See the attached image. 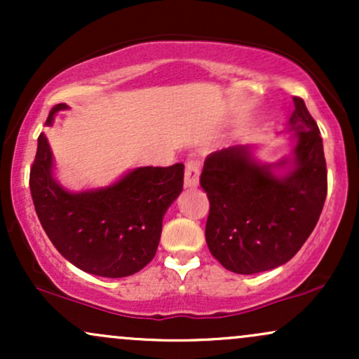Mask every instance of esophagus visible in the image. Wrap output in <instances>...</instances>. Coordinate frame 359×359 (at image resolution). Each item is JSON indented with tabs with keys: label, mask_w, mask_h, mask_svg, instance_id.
<instances>
[{
	"label": "esophagus",
	"mask_w": 359,
	"mask_h": 359,
	"mask_svg": "<svg viewBox=\"0 0 359 359\" xmlns=\"http://www.w3.org/2000/svg\"><path fill=\"white\" fill-rule=\"evenodd\" d=\"M201 175V158L196 155H191L185 162V187H196L199 184Z\"/></svg>",
	"instance_id": "1"
}]
</instances>
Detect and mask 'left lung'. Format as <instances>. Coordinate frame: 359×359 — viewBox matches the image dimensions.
Returning a JSON list of instances; mask_svg holds the SVG:
<instances>
[{
    "instance_id": "left-lung-1",
    "label": "left lung",
    "mask_w": 359,
    "mask_h": 359,
    "mask_svg": "<svg viewBox=\"0 0 359 359\" xmlns=\"http://www.w3.org/2000/svg\"><path fill=\"white\" fill-rule=\"evenodd\" d=\"M294 106L290 125L297 147L288 175H273L245 147L222 148L204 162L205 241L212 257L234 273H259L294 258L323 211L327 194L323 138L302 97L295 96Z\"/></svg>"
}]
</instances>
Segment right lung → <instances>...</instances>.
<instances>
[{"label": "right lung", "instance_id": "right-lung-1", "mask_svg": "<svg viewBox=\"0 0 359 359\" xmlns=\"http://www.w3.org/2000/svg\"><path fill=\"white\" fill-rule=\"evenodd\" d=\"M62 102L50 111L65 109ZM52 151L40 133L30 168L36 216L57 251L77 269L100 277L121 278L151 262L162 234L163 214L184 185V163L135 168L101 191L71 194L50 174Z\"/></svg>", "mask_w": 359, "mask_h": 359}]
</instances>
